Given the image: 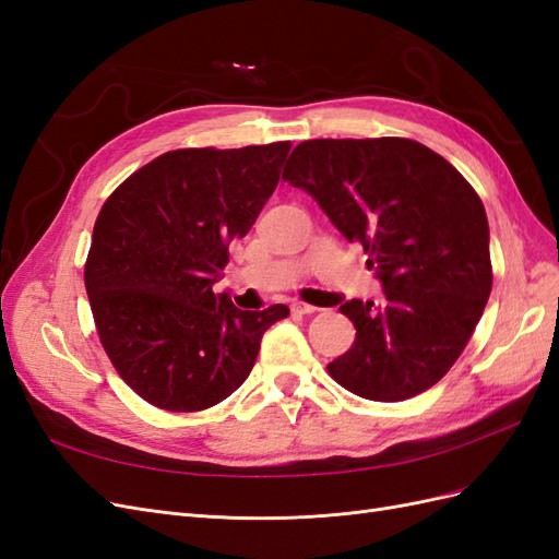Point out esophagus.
Wrapping results in <instances>:
<instances>
[{"instance_id": "obj_1", "label": "esophagus", "mask_w": 559, "mask_h": 559, "mask_svg": "<svg viewBox=\"0 0 559 559\" xmlns=\"http://www.w3.org/2000/svg\"><path fill=\"white\" fill-rule=\"evenodd\" d=\"M292 310L294 312H298V314H314L319 308H314V306H308V302H294V306H292Z\"/></svg>"}]
</instances>
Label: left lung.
<instances>
[{
    "instance_id": "obj_1",
    "label": "left lung",
    "mask_w": 559,
    "mask_h": 559,
    "mask_svg": "<svg viewBox=\"0 0 559 559\" xmlns=\"http://www.w3.org/2000/svg\"><path fill=\"white\" fill-rule=\"evenodd\" d=\"M284 181L310 193L368 253L384 300H347L354 345L331 378L370 401H405L441 380L492 292L489 226L471 183L425 144L403 138L310 140Z\"/></svg>"
}]
</instances>
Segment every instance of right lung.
Masks as SVG:
<instances>
[{
	"label": "right lung",
	"instance_id": "1",
	"mask_svg": "<svg viewBox=\"0 0 559 559\" xmlns=\"http://www.w3.org/2000/svg\"><path fill=\"white\" fill-rule=\"evenodd\" d=\"M292 142L167 151L107 198L93 228L86 292L118 376L163 411L195 413L251 373L286 306L238 310L214 294L228 245L257 222Z\"/></svg>",
	"mask_w": 559,
	"mask_h": 559
}]
</instances>
